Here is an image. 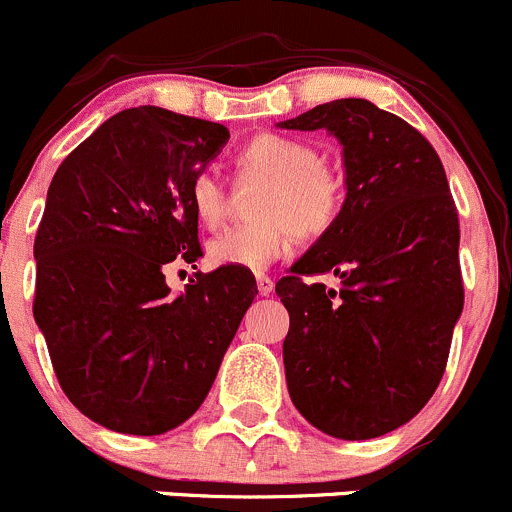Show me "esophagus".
I'll use <instances>...</instances> for the list:
<instances>
[{
	"label": "esophagus",
	"mask_w": 512,
	"mask_h": 512,
	"mask_svg": "<svg viewBox=\"0 0 512 512\" xmlns=\"http://www.w3.org/2000/svg\"><path fill=\"white\" fill-rule=\"evenodd\" d=\"M256 288H258V293H261V296H268V293H273V278L266 276V273H258Z\"/></svg>",
	"instance_id": "34e87169"
}]
</instances>
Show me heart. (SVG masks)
I'll return each mask as SVG.
<instances>
[{"label": "heart", "mask_w": 512, "mask_h": 512, "mask_svg": "<svg viewBox=\"0 0 512 512\" xmlns=\"http://www.w3.org/2000/svg\"><path fill=\"white\" fill-rule=\"evenodd\" d=\"M244 176L266 179L256 201V224L229 229L209 241L211 266L263 271L293 246V229L321 236L336 224L343 204V184L321 164V154L308 141L283 134H258L236 156ZM194 219L214 229L224 216V189L211 174H199L189 186Z\"/></svg>", "instance_id": "b5f03b06"}]
</instances>
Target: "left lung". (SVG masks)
<instances>
[{
  "mask_svg": "<svg viewBox=\"0 0 512 512\" xmlns=\"http://www.w3.org/2000/svg\"><path fill=\"white\" fill-rule=\"evenodd\" d=\"M278 126L326 129L346 166L336 224L276 283L291 316L288 393L326 435L378 438L430 401L463 311L445 169L421 131L368 99L328 101ZM323 272L336 289L302 278Z\"/></svg>",
  "mask_w": 512,
  "mask_h": 512,
  "instance_id": "left-lung-1",
  "label": "left lung"
}]
</instances>
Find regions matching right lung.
I'll return each instance as SVG.
<instances>
[{
	"label": "right lung",
	"mask_w": 512,
	"mask_h": 512,
	"mask_svg": "<svg viewBox=\"0 0 512 512\" xmlns=\"http://www.w3.org/2000/svg\"><path fill=\"white\" fill-rule=\"evenodd\" d=\"M229 129L136 106L106 119L54 174L34 239V321L59 386L99 426L161 435L211 391L256 278L246 268L166 286L176 256H204L191 181L221 154Z\"/></svg>",
	"instance_id": "obj_1"
}]
</instances>
